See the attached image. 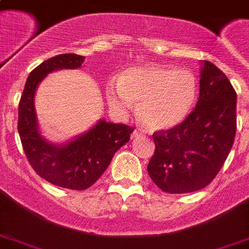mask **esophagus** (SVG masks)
Listing matches in <instances>:
<instances>
[{
	"mask_svg": "<svg viewBox=\"0 0 249 249\" xmlns=\"http://www.w3.org/2000/svg\"><path fill=\"white\" fill-rule=\"evenodd\" d=\"M142 134H143V133L141 132V130H138V129H136V130L132 133V138H140V137H142Z\"/></svg>",
	"mask_w": 249,
	"mask_h": 249,
	"instance_id": "obj_1",
	"label": "esophagus"
}]
</instances>
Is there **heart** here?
Instances as JSON below:
<instances>
[{"mask_svg": "<svg viewBox=\"0 0 249 249\" xmlns=\"http://www.w3.org/2000/svg\"><path fill=\"white\" fill-rule=\"evenodd\" d=\"M109 107L124 116L138 102L137 115L146 128L164 130L177 126L191 112L197 97L196 77L174 67L133 68L120 83L106 89Z\"/></svg>", "mask_w": 249, "mask_h": 249, "instance_id": "heart-1", "label": "heart"}]
</instances>
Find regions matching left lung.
I'll list each match as a JSON object with an SVG mask.
<instances>
[{
  "label": "left lung",
  "instance_id": "obj_1",
  "mask_svg": "<svg viewBox=\"0 0 249 249\" xmlns=\"http://www.w3.org/2000/svg\"><path fill=\"white\" fill-rule=\"evenodd\" d=\"M235 132V90L220 68L204 60L195 108L179 125L152 134L150 177L168 194L204 189L228 159Z\"/></svg>",
  "mask_w": 249,
  "mask_h": 249
}]
</instances>
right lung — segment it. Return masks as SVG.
<instances>
[{
  "label": "right lung",
  "mask_w": 249,
  "mask_h": 249,
  "mask_svg": "<svg viewBox=\"0 0 249 249\" xmlns=\"http://www.w3.org/2000/svg\"><path fill=\"white\" fill-rule=\"evenodd\" d=\"M84 60L85 56L70 53L42 62L29 73L19 102L18 132L28 163L45 181L70 190H86L94 185L134 130L125 124L101 120L89 132L64 146L48 143L40 136L33 106L37 85L50 72L79 68Z\"/></svg>",
  "instance_id": "1"
}]
</instances>
